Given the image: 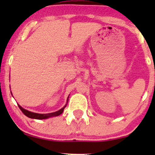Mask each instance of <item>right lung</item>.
Returning a JSON list of instances; mask_svg holds the SVG:
<instances>
[{"instance_id": "obj_1", "label": "right lung", "mask_w": 155, "mask_h": 155, "mask_svg": "<svg viewBox=\"0 0 155 155\" xmlns=\"http://www.w3.org/2000/svg\"><path fill=\"white\" fill-rule=\"evenodd\" d=\"M68 97H69V96H68V97L67 103H68ZM67 103H66V104H65V106H64L63 107L61 108V109L59 110V111H55V112H52V113H49V114L34 113V112H32V111H28V110L25 109V108H23L22 106H19V104H18V106H19V108H20L21 111H22V113L24 114L25 115V116H27L28 117H29V118L35 119V120H45V119L50 118V117H53L59 116V115L61 114L63 112L64 108H65V106H66Z\"/></svg>"}]
</instances>
